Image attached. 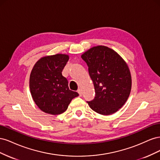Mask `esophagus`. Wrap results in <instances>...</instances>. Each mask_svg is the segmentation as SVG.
Listing matches in <instances>:
<instances>
[{
	"mask_svg": "<svg viewBox=\"0 0 160 160\" xmlns=\"http://www.w3.org/2000/svg\"><path fill=\"white\" fill-rule=\"evenodd\" d=\"M77 92H78V93L79 94L80 96H81L82 93H83V92H82V90L81 89H79L78 90H77Z\"/></svg>",
	"mask_w": 160,
	"mask_h": 160,
	"instance_id": "esophagus-1",
	"label": "esophagus"
}]
</instances>
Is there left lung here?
<instances>
[{
	"label": "left lung",
	"mask_w": 160,
	"mask_h": 160,
	"mask_svg": "<svg viewBox=\"0 0 160 160\" xmlns=\"http://www.w3.org/2000/svg\"><path fill=\"white\" fill-rule=\"evenodd\" d=\"M81 58L88 66L95 91L94 99L87 101L89 107L101 115L115 113L126 102L132 89L127 63L115 51L101 45L91 48Z\"/></svg>",
	"instance_id": "obj_1"
}]
</instances>
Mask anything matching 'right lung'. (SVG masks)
<instances>
[{
	"label": "right lung",
	"instance_id": "1",
	"mask_svg": "<svg viewBox=\"0 0 160 160\" xmlns=\"http://www.w3.org/2000/svg\"><path fill=\"white\" fill-rule=\"evenodd\" d=\"M69 55L57 54L42 57L34 65L30 75L32 98L43 112L51 115L62 113L71 100L79 95L69 89L68 81L62 75Z\"/></svg>",
	"mask_w": 160,
	"mask_h": 160
}]
</instances>
